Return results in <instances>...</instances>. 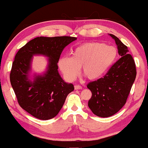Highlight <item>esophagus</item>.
<instances>
[{"mask_svg": "<svg viewBox=\"0 0 148 148\" xmlns=\"http://www.w3.org/2000/svg\"><path fill=\"white\" fill-rule=\"evenodd\" d=\"M74 89L81 90V89H82V87H81V86H79V85H75V86H74Z\"/></svg>", "mask_w": 148, "mask_h": 148, "instance_id": "obj_1", "label": "esophagus"}]
</instances>
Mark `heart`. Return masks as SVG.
<instances>
[{"label": "heart", "mask_w": 148, "mask_h": 148, "mask_svg": "<svg viewBox=\"0 0 148 148\" xmlns=\"http://www.w3.org/2000/svg\"><path fill=\"white\" fill-rule=\"evenodd\" d=\"M117 57L118 51L113 46L100 42H88L74 49L71 57L60 58L58 67L69 81L76 79L81 67L83 74L88 79L96 80L106 74Z\"/></svg>", "instance_id": "b5f03b06"}]
</instances>
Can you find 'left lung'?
I'll return each mask as SVG.
<instances>
[{"mask_svg": "<svg viewBox=\"0 0 148 148\" xmlns=\"http://www.w3.org/2000/svg\"><path fill=\"white\" fill-rule=\"evenodd\" d=\"M109 35L115 40L121 58L103 77L87 85L92 92L88 106L95 115L101 118L112 116L123 108L136 76L135 62L127 46L114 35Z\"/></svg>", "mask_w": 148, "mask_h": 148, "instance_id": "left-lung-1", "label": "left lung"}]
</instances>
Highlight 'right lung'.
Here are the masks:
<instances>
[{"label": "right lung", "mask_w": 148, "mask_h": 148, "mask_svg": "<svg viewBox=\"0 0 148 148\" xmlns=\"http://www.w3.org/2000/svg\"><path fill=\"white\" fill-rule=\"evenodd\" d=\"M76 37H37L21 47L15 56L10 72V83L18 104L35 118L47 120L56 116L66 97L74 90L73 84L64 82L59 74L58 62L63 49ZM48 58L47 69L31 78L33 55Z\"/></svg>", "instance_id": "add662e5"}]
</instances>
